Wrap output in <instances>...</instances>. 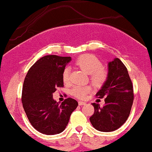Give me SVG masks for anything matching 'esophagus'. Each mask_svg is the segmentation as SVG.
<instances>
[{
	"label": "esophagus",
	"instance_id": "1",
	"mask_svg": "<svg viewBox=\"0 0 152 152\" xmlns=\"http://www.w3.org/2000/svg\"><path fill=\"white\" fill-rule=\"evenodd\" d=\"M85 104H86V102H81V101H79V102H78V105H79V106L85 105Z\"/></svg>",
	"mask_w": 152,
	"mask_h": 152
}]
</instances>
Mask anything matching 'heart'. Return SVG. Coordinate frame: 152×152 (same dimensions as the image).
Masks as SVG:
<instances>
[{
	"label": "heart",
	"mask_w": 152,
	"mask_h": 152,
	"mask_svg": "<svg viewBox=\"0 0 152 152\" xmlns=\"http://www.w3.org/2000/svg\"><path fill=\"white\" fill-rule=\"evenodd\" d=\"M75 64L81 70L89 74L91 81L97 87L104 86L109 78V71L102 66V63L92 54H84L79 56ZM62 80L65 84L70 83V69L66 67L62 73ZM92 90L90 85L74 86L71 88V94L79 99L86 98V95Z\"/></svg>",
	"instance_id": "obj_1"
}]
</instances>
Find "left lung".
I'll return each mask as SVG.
<instances>
[{
	"instance_id": "1",
	"label": "left lung",
	"mask_w": 152,
	"mask_h": 152,
	"mask_svg": "<svg viewBox=\"0 0 152 152\" xmlns=\"http://www.w3.org/2000/svg\"><path fill=\"white\" fill-rule=\"evenodd\" d=\"M96 96L100 99L105 97V104L100 107L99 104H92L94 113L89 118L92 126L104 132L121 127L130 114L134 89L126 67L119 58L109 63V78Z\"/></svg>"
}]
</instances>
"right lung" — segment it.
I'll return each instance as SVG.
<instances>
[{"label": "right lung", "mask_w": 152, "mask_h": 152, "mask_svg": "<svg viewBox=\"0 0 152 152\" xmlns=\"http://www.w3.org/2000/svg\"><path fill=\"white\" fill-rule=\"evenodd\" d=\"M71 57L45 56L30 68L25 78L21 102L31 124L38 132L54 135L66 129L71 114L78 106L74 99L61 103L53 99L57 88L64 87L62 73Z\"/></svg>", "instance_id": "1"}]
</instances>
